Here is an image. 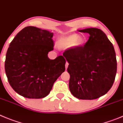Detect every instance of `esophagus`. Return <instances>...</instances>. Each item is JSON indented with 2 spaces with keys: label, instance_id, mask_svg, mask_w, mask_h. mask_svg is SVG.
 Here are the masks:
<instances>
[{
  "label": "esophagus",
  "instance_id": "obj_1",
  "mask_svg": "<svg viewBox=\"0 0 123 123\" xmlns=\"http://www.w3.org/2000/svg\"><path fill=\"white\" fill-rule=\"evenodd\" d=\"M68 66V63L67 62H66V63H65V68H66V69L67 68Z\"/></svg>",
  "mask_w": 123,
  "mask_h": 123
}]
</instances>
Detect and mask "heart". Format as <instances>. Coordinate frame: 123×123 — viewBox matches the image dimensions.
Returning <instances> with one entry per match:
<instances>
[{
	"instance_id": "heart-1",
	"label": "heart",
	"mask_w": 123,
	"mask_h": 123,
	"mask_svg": "<svg viewBox=\"0 0 123 123\" xmlns=\"http://www.w3.org/2000/svg\"><path fill=\"white\" fill-rule=\"evenodd\" d=\"M84 37L76 34H70L61 36L57 40L56 46L58 49L65 50L68 48H78L82 45Z\"/></svg>"
}]
</instances>
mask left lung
Segmentation results:
<instances>
[{
    "mask_svg": "<svg viewBox=\"0 0 123 123\" xmlns=\"http://www.w3.org/2000/svg\"><path fill=\"white\" fill-rule=\"evenodd\" d=\"M90 34L83 47L68 49L63 56L68 62L69 89L81 99H95L111 89L117 69L114 47L100 29L78 30Z\"/></svg>",
    "mask_w": 123,
    "mask_h": 123,
    "instance_id": "1",
    "label": "left lung"
}]
</instances>
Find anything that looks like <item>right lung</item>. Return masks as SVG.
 Returning <instances> with one entry per match:
<instances>
[{"mask_svg": "<svg viewBox=\"0 0 123 123\" xmlns=\"http://www.w3.org/2000/svg\"><path fill=\"white\" fill-rule=\"evenodd\" d=\"M53 33L28 26L17 34L9 45L5 70L11 87L19 95L30 99L47 96L53 84L65 71L62 56L51 60Z\"/></svg>", "mask_w": 123, "mask_h": 123, "instance_id": "right-lung-1", "label": "right lung"}]
</instances>
